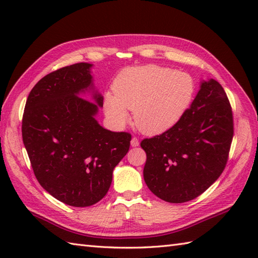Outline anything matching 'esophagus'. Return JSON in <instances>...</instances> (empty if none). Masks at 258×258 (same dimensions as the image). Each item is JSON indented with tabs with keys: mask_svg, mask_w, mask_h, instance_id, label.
I'll list each match as a JSON object with an SVG mask.
<instances>
[{
	"mask_svg": "<svg viewBox=\"0 0 258 258\" xmlns=\"http://www.w3.org/2000/svg\"><path fill=\"white\" fill-rule=\"evenodd\" d=\"M139 144H140V141H139L138 138H133L132 140H131V146H132V147L139 146Z\"/></svg>",
	"mask_w": 258,
	"mask_h": 258,
	"instance_id": "1",
	"label": "esophagus"
}]
</instances>
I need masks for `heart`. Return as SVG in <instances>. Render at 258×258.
<instances>
[{"label": "heart", "instance_id": "obj_1", "mask_svg": "<svg viewBox=\"0 0 258 258\" xmlns=\"http://www.w3.org/2000/svg\"><path fill=\"white\" fill-rule=\"evenodd\" d=\"M114 95L104 101L106 116L118 127L130 119L142 132L160 134L172 128L190 106L196 92L191 75L176 70L147 65L127 69L113 84Z\"/></svg>", "mask_w": 258, "mask_h": 258}]
</instances>
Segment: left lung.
Segmentation results:
<instances>
[{
  "label": "left lung",
  "instance_id": "8db88e82",
  "mask_svg": "<svg viewBox=\"0 0 258 258\" xmlns=\"http://www.w3.org/2000/svg\"><path fill=\"white\" fill-rule=\"evenodd\" d=\"M233 113L217 81H202L189 108L172 128L141 142L144 180L168 203L196 199L225 168L233 140Z\"/></svg>",
  "mask_w": 258,
  "mask_h": 258
}]
</instances>
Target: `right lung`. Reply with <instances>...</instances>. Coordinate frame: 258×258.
I'll return each mask as SVG.
<instances>
[{"instance_id":"obj_1","label":"right lung","mask_w":258,"mask_h":258,"mask_svg":"<svg viewBox=\"0 0 258 258\" xmlns=\"http://www.w3.org/2000/svg\"><path fill=\"white\" fill-rule=\"evenodd\" d=\"M92 68L78 63L41 79L30 92L22 120L38 183L74 207L91 206L106 195L131 142V134L112 132L96 120L103 96L93 83ZM87 92L93 102L83 98Z\"/></svg>"}]
</instances>
